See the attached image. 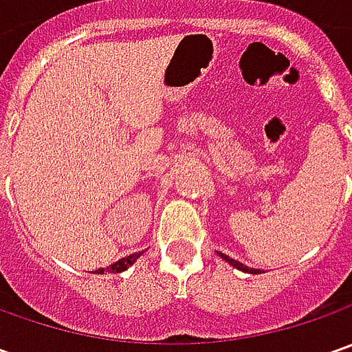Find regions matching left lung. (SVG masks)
I'll return each mask as SVG.
<instances>
[{
    "label": "left lung",
    "instance_id": "left-lung-1",
    "mask_svg": "<svg viewBox=\"0 0 352 352\" xmlns=\"http://www.w3.org/2000/svg\"><path fill=\"white\" fill-rule=\"evenodd\" d=\"M219 256H221V258H225V261L231 264V266H235V268H239V270H243V272H249V274H258V272H261V270H254V268H249V266H245L243 263H239V261H235V258L227 256V254H223V252H219Z\"/></svg>",
    "mask_w": 352,
    "mask_h": 352
}]
</instances>
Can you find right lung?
Listing matches in <instances>:
<instances>
[{
    "label": "right lung",
    "mask_w": 352,
    "mask_h": 352,
    "mask_svg": "<svg viewBox=\"0 0 352 352\" xmlns=\"http://www.w3.org/2000/svg\"><path fill=\"white\" fill-rule=\"evenodd\" d=\"M141 254H142V250L141 252H135V254H129V256L121 258V261H117V263H113L111 266H109V268H107V272H123V270H127L129 266L135 263V261H137ZM96 272H98V274H103L105 270H103V268H100V270H96Z\"/></svg>",
    "instance_id": "add662e5"
}]
</instances>
